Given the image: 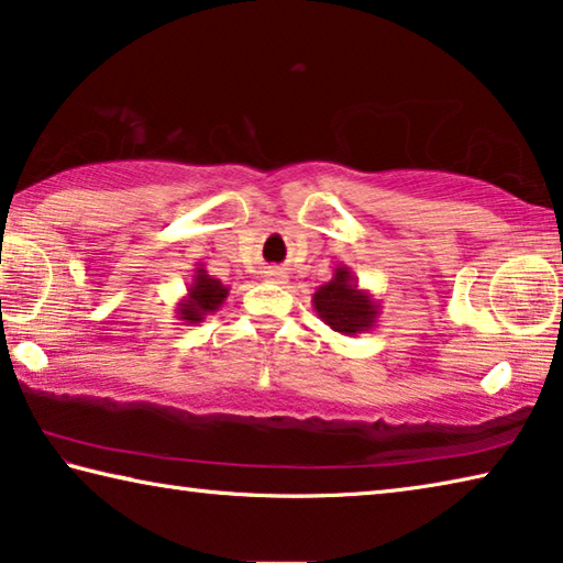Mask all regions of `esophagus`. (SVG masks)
Instances as JSON below:
<instances>
[{
    "label": "esophagus",
    "instance_id": "34e87169",
    "mask_svg": "<svg viewBox=\"0 0 563 563\" xmlns=\"http://www.w3.org/2000/svg\"><path fill=\"white\" fill-rule=\"evenodd\" d=\"M265 280H268V283H285V280H288V275H285L280 268H268V271H265Z\"/></svg>",
    "mask_w": 563,
    "mask_h": 563
}]
</instances>
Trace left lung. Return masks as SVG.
<instances>
[{
  "label": "left lung",
  "instance_id": "8db88e82",
  "mask_svg": "<svg viewBox=\"0 0 563 563\" xmlns=\"http://www.w3.org/2000/svg\"><path fill=\"white\" fill-rule=\"evenodd\" d=\"M312 308L330 330L350 338L373 330L379 318L377 298L369 290L360 288L355 273L347 265H338L332 278L320 285L312 295Z\"/></svg>",
  "mask_w": 563,
  "mask_h": 563
}]
</instances>
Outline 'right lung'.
I'll list each match as a JSON object with an SVG mask.
<instances>
[{
	"instance_id": "obj_1",
	"label": "right lung",
	"mask_w": 563,
	"mask_h": 563,
	"mask_svg": "<svg viewBox=\"0 0 563 563\" xmlns=\"http://www.w3.org/2000/svg\"><path fill=\"white\" fill-rule=\"evenodd\" d=\"M225 285L208 275L203 265H198L194 271V278H190L186 295L176 302V318L184 320L186 325H196V322H203L206 316H213V312L221 310V305L228 298Z\"/></svg>"
}]
</instances>
